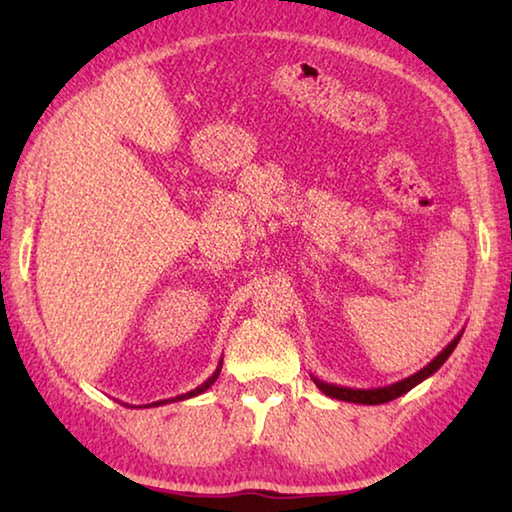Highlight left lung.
I'll list each match as a JSON object with an SVG mask.
<instances>
[{
    "mask_svg": "<svg viewBox=\"0 0 512 512\" xmlns=\"http://www.w3.org/2000/svg\"><path fill=\"white\" fill-rule=\"evenodd\" d=\"M461 336H463V332L456 334L454 341L449 343L443 352H438V357H433L422 370L413 372L411 377H406V379H402V381H395V384L379 386V388H348V386L327 384V381L318 379V377H314V375H311V379H314V384L318 386L320 393H325L327 397H334V400L354 402V404H386V402L395 400V397L409 393L411 388H415L418 384H422L424 379L431 377L433 372H436V370H438L440 366H443V363L449 359V354L454 352L458 341H461Z\"/></svg>",
    "mask_w": 512,
    "mask_h": 512,
    "instance_id": "obj_1",
    "label": "left lung"
}]
</instances>
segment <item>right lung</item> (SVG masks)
Returning a JSON list of instances; mask_svg holds the SVG:
<instances>
[{
    "label": "right lung",
    "mask_w": 512,
    "mask_h": 512,
    "mask_svg": "<svg viewBox=\"0 0 512 512\" xmlns=\"http://www.w3.org/2000/svg\"><path fill=\"white\" fill-rule=\"evenodd\" d=\"M221 366H223V359L219 361V366H216V370L212 372V377H207L201 386H196L194 391H189V393H185V395H178V397H171V400H160V402H153V404H146V406H162V404H169V402H176V400H189V397H196V395H201V393H205L207 388H210L214 381H216V377H219V372H221Z\"/></svg>",
    "instance_id": "1"
}]
</instances>
